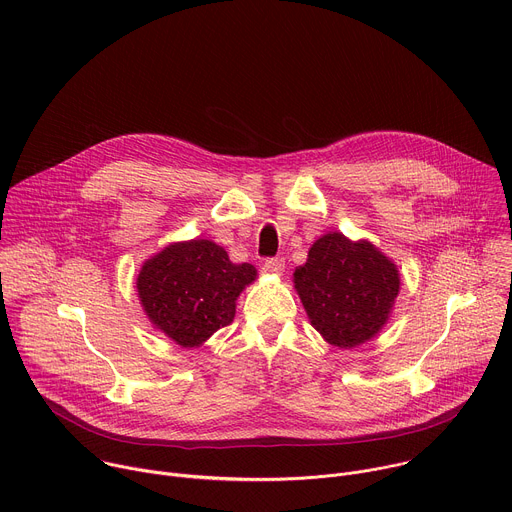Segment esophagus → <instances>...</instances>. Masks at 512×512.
I'll list each match as a JSON object with an SVG mask.
<instances>
[{
  "mask_svg": "<svg viewBox=\"0 0 512 512\" xmlns=\"http://www.w3.org/2000/svg\"><path fill=\"white\" fill-rule=\"evenodd\" d=\"M263 269H265L267 273H277V275H279V273L285 269V261H283L281 257H269V259H265Z\"/></svg>",
  "mask_w": 512,
  "mask_h": 512,
  "instance_id": "1",
  "label": "esophagus"
}]
</instances>
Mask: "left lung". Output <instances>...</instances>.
I'll return each mask as SVG.
<instances>
[{"instance_id":"1","label":"left lung","mask_w":512,"mask_h":512,"mask_svg":"<svg viewBox=\"0 0 512 512\" xmlns=\"http://www.w3.org/2000/svg\"><path fill=\"white\" fill-rule=\"evenodd\" d=\"M294 283L312 326L340 348L371 340L399 294L397 267L371 243H352L340 233L312 245Z\"/></svg>"}]
</instances>
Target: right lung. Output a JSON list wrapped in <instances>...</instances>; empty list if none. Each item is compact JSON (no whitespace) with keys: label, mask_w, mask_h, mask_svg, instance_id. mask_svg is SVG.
<instances>
[{"label":"right lung","mask_w":512,"mask_h":512,"mask_svg":"<svg viewBox=\"0 0 512 512\" xmlns=\"http://www.w3.org/2000/svg\"><path fill=\"white\" fill-rule=\"evenodd\" d=\"M257 271L206 239L176 243L145 261L137 291L145 314L180 346H198L235 320V300Z\"/></svg>","instance_id":"1"}]
</instances>
